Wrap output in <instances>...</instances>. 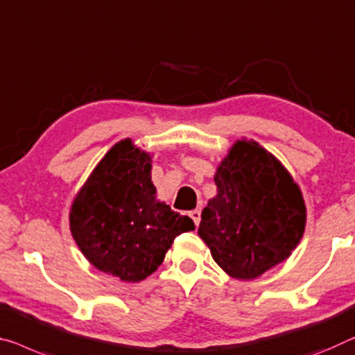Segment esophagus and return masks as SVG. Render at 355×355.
<instances>
[{"label": "esophagus", "instance_id": "1", "mask_svg": "<svg viewBox=\"0 0 355 355\" xmlns=\"http://www.w3.org/2000/svg\"><path fill=\"white\" fill-rule=\"evenodd\" d=\"M189 216L192 217V220L195 222V225L198 227V223H200V219H201V212L198 211V209H193V211H190L189 212Z\"/></svg>", "mask_w": 355, "mask_h": 355}]
</instances>
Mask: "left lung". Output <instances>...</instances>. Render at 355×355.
<instances>
[{
  "label": "left lung",
  "mask_w": 355,
  "mask_h": 355,
  "mask_svg": "<svg viewBox=\"0 0 355 355\" xmlns=\"http://www.w3.org/2000/svg\"><path fill=\"white\" fill-rule=\"evenodd\" d=\"M217 195L198 234L212 259L238 279H254L286 260L304 232L306 208L284 166L255 141H238L217 168Z\"/></svg>",
  "instance_id": "1"
}]
</instances>
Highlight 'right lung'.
<instances>
[{
  "mask_svg": "<svg viewBox=\"0 0 355 355\" xmlns=\"http://www.w3.org/2000/svg\"><path fill=\"white\" fill-rule=\"evenodd\" d=\"M69 227L90 263L123 282L146 279L174 238L195 230L189 216L155 198L150 157L130 139L114 144L98 163L76 196Z\"/></svg>",
  "mask_w": 355,
  "mask_h": 355,
  "instance_id": "add662e5",
  "label": "right lung"
}]
</instances>
